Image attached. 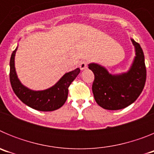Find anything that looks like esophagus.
Returning <instances> with one entry per match:
<instances>
[{
  "mask_svg": "<svg viewBox=\"0 0 154 154\" xmlns=\"http://www.w3.org/2000/svg\"><path fill=\"white\" fill-rule=\"evenodd\" d=\"M87 67H88V62H85V61H82L79 63V68L81 70L85 69Z\"/></svg>",
  "mask_w": 154,
  "mask_h": 154,
  "instance_id": "obj_1",
  "label": "esophagus"
}]
</instances>
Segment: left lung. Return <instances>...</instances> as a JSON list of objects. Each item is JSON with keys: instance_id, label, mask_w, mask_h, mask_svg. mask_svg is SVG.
Listing matches in <instances>:
<instances>
[{"instance_id": "1", "label": "left lung", "mask_w": 154, "mask_h": 154, "mask_svg": "<svg viewBox=\"0 0 154 154\" xmlns=\"http://www.w3.org/2000/svg\"><path fill=\"white\" fill-rule=\"evenodd\" d=\"M135 46L136 57L126 73L109 74L105 68L97 64H89L95 79L92 92L99 106L105 109L118 110L126 108L137 100L142 92L146 79L143 51L140 44L131 39Z\"/></svg>"}]
</instances>
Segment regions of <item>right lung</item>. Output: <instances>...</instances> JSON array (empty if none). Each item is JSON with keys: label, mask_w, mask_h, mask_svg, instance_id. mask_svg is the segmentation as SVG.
Segmentation results:
<instances>
[{"label": "right lung", "mask_w": 154, "mask_h": 154, "mask_svg": "<svg viewBox=\"0 0 154 154\" xmlns=\"http://www.w3.org/2000/svg\"><path fill=\"white\" fill-rule=\"evenodd\" d=\"M16 49L12 52L10 60V82L14 92L22 103L39 111H54L62 107L68 98L69 87L80 72V69L65 73L62 78L50 89L43 91H33L20 82L14 68Z\"/></svg>", "instance_id": "right-lung-1"}]
</instances>
